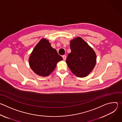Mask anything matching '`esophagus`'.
<instances>
[{"label":"esophagus","instance_id":"esophagus-1","mask_svg":"<svg viewBox=\"0 0 122 122\" xmlns=\"http://www.w3.org/2000/svg\"><path fill=\"white\" fill-rule=\"evenodd\" d=\"M62 57H63V59H64V60H66V56H65V55H64V56H62Z\"/></svg>","mask_w":122,"mask_h":122}]
</instances>
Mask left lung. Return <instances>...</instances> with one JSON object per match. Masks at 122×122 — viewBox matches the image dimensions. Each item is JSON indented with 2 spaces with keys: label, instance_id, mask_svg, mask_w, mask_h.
Segmentation results:
<instances>
[{
  "label": "left lung",
  "instance_id": "1",
  "mask_svg": "<svg viewBox=\"0 0 122 122\" xmlns=\"http://www.w3.org/2000/svg\"><path fill=\"white\" fill-rule=\"evenodd\" d=\"M71 53L67 56L66 62L75 76L84 77L94 68L97 56L93 49L81 37L71 41Z\"/></svg>",
  "mask_w": 122,
  "mask_h": 122
}]
</instances>
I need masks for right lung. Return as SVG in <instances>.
Returning a JSON list of instances; mask_svg holds the SVG:
<instances>
[{
    "label": "right lung",
    "mask_w": 122,
    "mask_h": 122,
    "mask_svg": "<svg viewBox=\"0 0 122 122\" xmlns=\"http://www.w3.org/2000/svg\"><path fill=\"white\" fill-rule=\"evenodd\" d=\"M63 60L56 50L52 48L45 39H42L34 48L29 58L32 71L39 76H49L55 69L57 63Z\"/></svg>",
    "instance_id": "obj_1"
}]
</instances>
